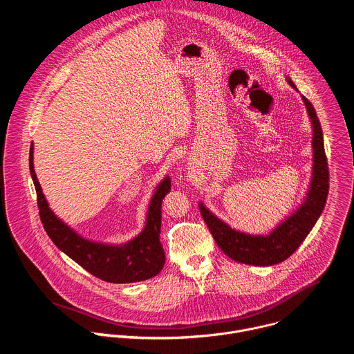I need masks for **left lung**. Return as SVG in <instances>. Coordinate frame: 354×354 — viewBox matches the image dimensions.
Instances as JSON below:
<instances>
[{
  "mask_svg": "<svg viewBox=\"0 0 354 354\" xmlns=\"http://www.w3.org/2000/svg\"><path fill=\"white\" fill-rule=\"evenodd\" d=\"M288 84L297 91L290 78ZM313 124L314 165L313 178L306 200L269 235H250L231 228L216 217L203 203H198L201 217L206 221L213 238L224 254L235 262L254 266H273L288 257L302 243L319 218L329 190V169L324 148V134L319 119L310 100L302 96Z\"/></svg>",
  "mask_w": 354,
  "mask_h": 354,
  "instance_id": "8db88e82",
  "label": "left lung"
}]
</instances>
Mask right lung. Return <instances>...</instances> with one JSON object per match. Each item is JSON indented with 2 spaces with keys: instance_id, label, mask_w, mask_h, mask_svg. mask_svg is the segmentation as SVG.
<instances>
[{
  "instance_id": "obj_1",
  "label": "right lung",
  "mask_w": 354,
  "mask_h": 354,
  "mask_svg": "<svg viewBox=\"0 0 354 354\" xmlns=\"http://www.w3.org/2000/svg\"><path fill=\"white\" fill-rule=\"evenodd\" d=\"M29 169L37 194L41 224L48 238L95 277L108 283H134L157 276L165 265L164 248L160 242L162 198L171 190L167 176L156 189L147 210L144 230L131 241L122 245H108L88 241L64 224L48 207L33 169V145L29 153Z\"/></svg>"
}]
</instances>
